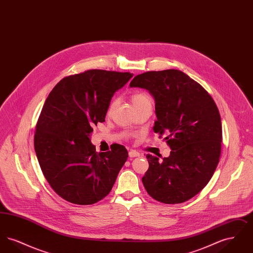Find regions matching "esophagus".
<instances>
[{"label":"esophagus","mask_w":253,"mask_h":253,"mask_svg":"<svg viewBox=\"0 0 253 253\" xmlns=\"http://www.w3.org/2000/svg\"><path fill=\"white\" fill-rule=\"evenodd\" d=\"M139 156H140V154L138 152H136V151L132 150V151L129 152V157H139Z\"/></svg>","instance_id":"34e87169"}]
</instances>
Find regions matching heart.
<instances>
[{
    "mask_svg": "<svg viewBox=\"0 0 253 253\" xmlns=\"http://www.w3.org/2000/svg\"><path fill=\"white\" fill-rule=\"evenodd\" d=\"M131 100H132L133 107H134L135 110H138V109L142 108V107H145V106H148V105H152L151 97L148 96L145 92H142V91H136V92L132 93V96H131ZM115 104H116L115 100H112L110 102L108 107V113H110L113 110V108L115 107Z\"/></svg>",
    "mask_w": 253,
    "mask_h": 253,
    "instance_id": "1",
    "label": "heart"
}]
</instances>
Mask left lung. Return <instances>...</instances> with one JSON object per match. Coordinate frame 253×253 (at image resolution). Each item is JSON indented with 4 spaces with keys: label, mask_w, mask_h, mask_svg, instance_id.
Here are the masks:
<instances>
[{
    "label": "left lung",
    "mask_w": 253,
    "mask_h": 253,
    "mask_svg": "<svg viewBox=\"0 0 253 253\" xmlns=\"http://www.w3.org/2000/svg\"><path fill=\"white\" fill-rule=\"evenodd\" d=\"M130 86L145 88L154 96V131L165 132L171 149L162 160L146 156L145 190L164 204L188 201L204 189L220 159L222 124L214 100L198 83L175 69L137 75Z\"/></svg>",
    "instance_id": "left-lung-1"
}]
</instances>
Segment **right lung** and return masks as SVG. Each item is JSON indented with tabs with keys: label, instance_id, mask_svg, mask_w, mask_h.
<instances>
[{
	"label": "right lung",
	"instance_id": "add662e5",
	"mask_svg": "<svg viewBox=\"0 0 253 253\" xmlns=\"http://www.w3.org/2000/svg\"><path fill=\"white\" fill-rule=\"evenodd\" d=\"M129 72L91 69L63 78L50 92L37 122L34 147L42 171L54 192L76 205H91L108 194L127 160L122 145L96 152L89 138L104 122L115 92Z\"/></svg>",
	"mask_w": 253,
	"mask_h": 253
}]
</instances>
